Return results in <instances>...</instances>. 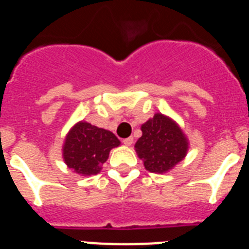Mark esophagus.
I'll return each mask as SVG.
<instances>
[{
  "mask_svg": "<svg viewBox=\"0 0 249 249\" xmlns=\"http://www.w3.org/2000/svg\"><path fill=\"white\" fill-rule=\"evenodd\" d=\"M133 142H134L133 137H129V138H126V139L123 140V142H124V144H125V145H126V146H130L131 144H133Z\"/></svg>",
  "mask_w": 249,
  "mask_h": 249,
  "instance_id": "1",
  "label": "esophagus"
}]
</instances>
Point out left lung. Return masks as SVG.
<instances>
[{
	"instance_id": "obj_1",
	"label": "left lung",
	"mask_w": 249,
	"mask_h": 249,
	"mask_svg": "<svg viewBox=\"0 0 249 249\" xmlns=\"http://www.w3.org/2000/svg\"><path fill=\"white\" fill-rule=\"evenodd\" d=\"M140 129L142 134L134 148L148 172L168 173L187 157L189 139L170 116L157 112Z\"/></svg>"
}]
</instances>
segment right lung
I'll return each mask as SVG.
<instances>
[{"label": "right lung", "mask_w": 249, "mask_h": 249, "mask_svg": "<svg viewBox=\"0 0 249 249\" xmlns=\"http://www.w3.org/2000/svg\"><path fill=\"white\" fill-rule=\"evenodd\" d=\"M122 142L110 130L81 120L71 126L62 144V159L73 173L95 176L103 169L110 150Z\"/></svg>", "instance_id": "add662e5"}]
</instances>
